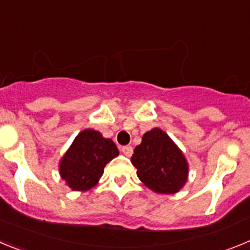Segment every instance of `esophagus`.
Returning a JSON list of instances; mask_svg holds the SVG:
<instances>
[{"label":"esophagus","mask_w":250,"mask_h":250,"mask_svg":"<svg viewBox=\"0 0 250 250\" xmlns=\"http://www.w3.org/2000/svg\"><path fill=\"white\" fill-rule=\"evenodd\" d=\"M120 150H121V152H123L124 155H126V156H131L132 151H134V150H132V147L129 146V145H127V146H121Z\"/></svg>","instance_id":"1"}]
</instances>
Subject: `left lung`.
<instances>
[{
    "mask_svg": "<svg viewBox=\"0 0 250 250\" xmlns=\"http://www.w3.org/2000/svg\"><path fill=\"white\" fill-rule=\"evenodd\" d=\"M131 163L141 182L158 194L178 193L188 180L189 167L184 154L159 127L143 135Z\"/></svg>",
    "mask_w": 250,
    "mask_h": 250,
    "instance_id": "left-lung-1",
    "label": "left lung"
}]
</instances>
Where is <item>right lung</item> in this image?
<instances>
[{
    "mask_svg": "<svg viewBox=\"0 0 250 250\" xmlns=\"http://www.w3.org/2000/svg\"><path fill=\"white\" fill-rule=\"evenodd\" d=\"M119 155L111 139L92 129L81 131L60 161V175L72 190L85 191L98 184L104 167Z\"/></svg>",
    "mask_w": 250,
    "mask_h": 250,
    "instance_id": "right-lung-1",
    "label": "right lung"
}]
</instances>
